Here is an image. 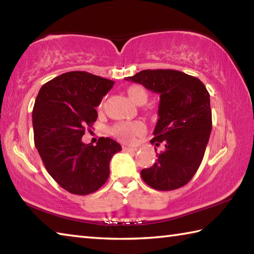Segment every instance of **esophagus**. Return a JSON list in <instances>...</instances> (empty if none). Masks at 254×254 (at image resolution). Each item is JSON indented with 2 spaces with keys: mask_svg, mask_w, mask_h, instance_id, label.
Segmentation results:
<instances>
[{
  "mask_svg": "<svg viewBox=\"0 0 254 254\" xmlns=\"http://www.w3.org/2000/svg\"><path fill=\"white\" fill-rule=\"evenodd\" d=\"M123 151H127V152H133V151H136V148L134 147H128V145H124L122 148Z\"/></svg>",
  "mask_w": 254,
  "mask_h": 254,
  "instance_id": "esophagus-1",
  "label": "esophagus"
}]
</instances>
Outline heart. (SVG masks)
I'll use <instances>...</instances> for the list:
<instances>
[{"instance_id": "obj_1", "label": "heart", "mask_w": 254, "mask_h": 254, "mask_svg": "<svg viewBox=\"0 0 254 254\" xmlns=\"http://www.w3.org/2000/svg\"><path fill=\"white\" fill-rule=\"evenodd\" d=\"M127 96L132 102L137 105H143L148 101V92L143 86L132 85L127 89ZM145 130V127L141 122H131V123H119L112 127V133L119 139L123 141H130L132 137L137 134H141Z\"/></svg>"}]
</instances>
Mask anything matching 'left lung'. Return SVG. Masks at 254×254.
<instances>
[{
  "instance_id": "1",
  "label": "left lung",
  "mask_w": 254,
  "mask_h": 254,
  "mask_svg": "<svg viewBox=\"0 0 254 254\" xmlns=\"http://www.w3.org/2000/svg\"><path fill=\"white\" fill-rule=\"evenodd\" d=\"M126 80L160 95L151 143L163 142L166 149L158 154L151 168L141 170V177L157 190L185 186L199 168L212 131L209 94L205 85L196 77L173 69L141 70Z\"/></svg>"
}]
</instances>
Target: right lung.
I'll use <instances>...</instances> for the list:
<instances>
[{
  "instance_id": "right-lung-1",
  "label": "right lung",
  "mask_w": 254,
  "mask_h": 254,
  "mask_svg": "<svg viewBox=\"0 0 254 254\" xmlns=\"http://www.w3.org/2000/svg\"><path fill=\"white\" fill-rule=\"evenodd\" d=\"M113 85L89 72L69 71L42 86L34 102V144L49 175L71 194L88 195L101 188L110 176L112 157L122 149L110 137H100L96 145L81 141Z\"/></svg>"
}]
</instances>
